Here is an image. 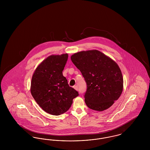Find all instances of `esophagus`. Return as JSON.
Here are the masks:
<instances>
[{"instance_id": "34e87169", "label": "esophagus", "mask_w": 150, "mask_h": 150, "mask_svg": "<svg viewBox=\"0 0 150 150\" xmlns=\"http://www.w3.org/2000/svg\"><path fill=\"white\" fill-rule=\"evenodd\" d=\"M74 88L76 91H78V86H74Z\"/></svg>"}]
</instances>
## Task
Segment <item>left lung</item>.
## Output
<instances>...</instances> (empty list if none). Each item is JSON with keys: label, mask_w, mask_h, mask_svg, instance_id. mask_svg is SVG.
Listing matches in <instances>:
<instances>
[{"label": "left lung", "mask_w": 150, "mask_h": 150, "mask_svg": "<svg viewBox=\"0 0 150 150\" xmlns=\"http://www.w3.org/2000/svg\"><path fill=\"white\" fill-rule=\"evenodd\" d=\"M71 59L85 79V102L89 108L102 111L119 99L123 78L114 60L97 50L79 52L72 55Z\"/></svg>", "instance_id": "left-lung-1"}]
</instances>
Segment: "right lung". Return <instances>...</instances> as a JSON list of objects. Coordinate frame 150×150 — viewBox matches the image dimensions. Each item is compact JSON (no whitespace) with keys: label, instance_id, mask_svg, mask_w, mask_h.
Returning <instances> with one entry per match:
<instances>
[{"label":"right lung","instance_id":"obj_1","mask_svg":"<svg viewBox=\"0 0 150 150\" xmlns=\"http://www.w3.org/2000/svg\"><path fill=\"white\" fill-rule=\"evenodd\" d=\"M67 59V53L51 55L36 67L32 77L31 93L39 106L50 115L66 112L79 96L62 74Z\"/></svg>","mask_w":150,"mask_h":150}]
</instances>
